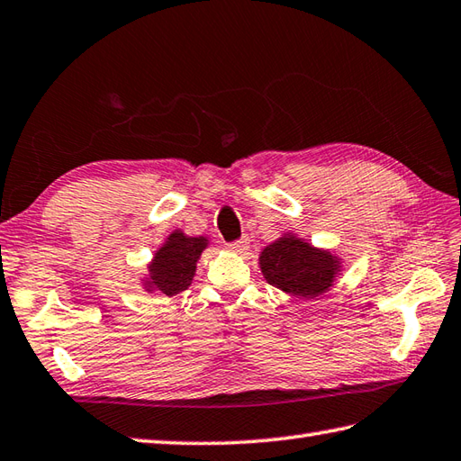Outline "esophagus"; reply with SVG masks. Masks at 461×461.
I'll use <instances>...</instances> for the list:
<instances>
[{
  "label": "esophagus",
  "instance_id": "34e87169",
  "mask_svg": "<svg viewBox=\"0 0 461 461\" xmlns=\"http://www.w3.org/2000/svg\"><path fill=\"white\" fill-rule=\"evenodd\" d=\"M249 244H250L249 237H242V239H239V240L229 242V249H230L232 252H247V250H249Z\"/></svg>",
  "mask_w": 461,
  "mask_h": 461
}]
</instances>
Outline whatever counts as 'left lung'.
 Here are the masks:
<instances>
[{
    "instance_id": "8db88e82",
    "label": "left lung",
    "mask_w": 461,
    "mask_h": 461,
    "mask_svg": "<svg viewBox=\"0 0 461 461\" xmlns=\"http://www.w3.org/2000/svg\"><path fill=\"white\" fill-rule=\"evenodd\" d=\"M260 266L264 278L272 285L302 298H315L331 288L337 274V262L331 254L290 237L266 247Z\"/></svg>"
}]
</instances>
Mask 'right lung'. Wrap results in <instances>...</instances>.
Returning <instances> with one entry per match:
<instances>
[{"label":"right lung","instance_id":"1","mask_svg":"<svg viewBox=\"0 0 461 461\" xmlns=\"http://www.w3.org/2000/svg\"><path fill=\"white\" fill-rule=\"evenodd\" d=\"M204 247L207 240L203 237H183L181 232H173L149 266L151 288L166 295L187 290Z\"/></svg>","mask_w":461,"mask_h":461}]
</instances>
